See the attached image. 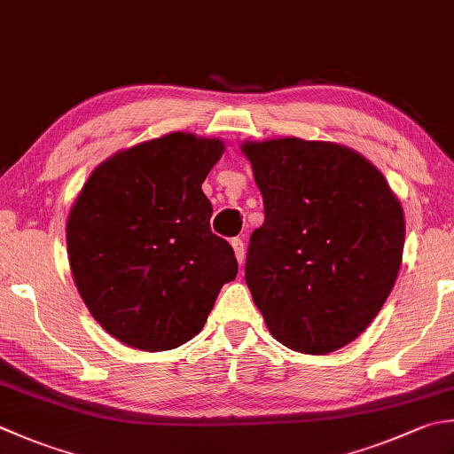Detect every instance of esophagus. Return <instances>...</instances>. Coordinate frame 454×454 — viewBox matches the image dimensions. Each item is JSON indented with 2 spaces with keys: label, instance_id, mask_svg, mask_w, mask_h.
<instances>
[{
  "label": "esophagus",
  "instance_id": "esophagus-1",
  "mask_svg": "<svg viewBox=\"0 0 454 454\" xmlns=\"http://www.w3.org/2000/svg\"><path fill=\"white\" fill-rule=\"evenodd\" d=\"M232 247H234V254H236L238 263L242 265L244 260H246V246H244V239H242V238H232Z\"/></svg>",
  "mask_w": 454,
  "mask_h": 454
}]
</instances>
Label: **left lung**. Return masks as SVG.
Masks as SVG:
<instances>
[{
  "instance_id": "8db88e82",
  "label": "left lung",
  "mask_w": 454,
  "mask_h": 454,
  "mask_svg": "<svg viewBox=\"0 0 454 454\" xmlns=\"http://www.w3.org/2000/svg\"><path fill=\"white\" fill-rule=\"evenodd\" d=\"M265 220L246 283L287 348L328 354L374 321L402 265L405 220L384 175L348 147L283 137L246 144Z\"/></svg>"
}]
</instances>
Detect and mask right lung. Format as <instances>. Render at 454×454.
<instances>
[{"mask_svg":"<svg viewBox=\"0 0 454 454\" xmlns=\"http://www.w3.org/2000/svg\"><path fill=\"white\" fill-rule=\"evenodd\" d=\"M224 145L168 133L102 163L67 224L70 270L92 317L147 352L189 342L238 273L232 246L212 234L202 183Z\"/></svg>","mask_w":454,"mask_h":454,"instance_id":"1","label":"right lung"}]
</instances>
